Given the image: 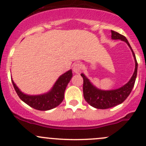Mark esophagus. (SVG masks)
Masks as SVG:
<instances>
[{
  "mask_svg": "<svg viewBox=\"0 0 146 146\" xmlns=\"http://www.w3.org/2000/svg\"><path fill=\"white\" fill-rule=\"evenodd\" d=\"M82 69V65L79 63H76L73 65V70L75 73H79L81 71Z\"/></svg>",
  "mask_w": 146,
  "mask_h": 146,
  "instance_id": "1",
  "label": "esophagus"
}]
</instances>
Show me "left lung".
I'll list each match as a JSON object with an SVG mask.
<instances>
[{"label":"left lung","mask_w":146,"mask_h":146,"mask_svg":"<svg viewBox=\"0 0 146 146\" xmlns=\"http://www.w3.org/2000/svg\"><path fill=\"white\" fill-rule=\"evenodd\" d=\"M111 39H121L123 41L129 45L131 49L135 60V70L131 78L127 83L125 84L121 88L112 90H102L98 89L91 83L89 79L87 78L83 73H81L80 76L83 78V87H82L83 96L85 101L92 107L101 110L111 108L114 106L121 104L129 97L134 86L137 76V69H138V63L136 61V56L126 38L118 32L113 30H111Z\"/></svg>","instance_id":"1"}]
</instances>
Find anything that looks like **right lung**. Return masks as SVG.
<instances>
[{"mask_svg":"<svg viewBox=\"0 0 146 146\" xmlns=\"http://www.w3.org/2000/svg\"><path fill=\"white\" fill-rule=\"evenodd\" d=\"M72 76V70H69L58 78L49 92L39 95H25L16 86L13 79L11 78V80L17 95L22 100L35 110L46 111L55 108L62 102L64 98L65 90Z\"/></svg>","mask_w":146,"mask_h":146,"instance_id":"right-lung-1","label":"right lung"}]
</instances>
